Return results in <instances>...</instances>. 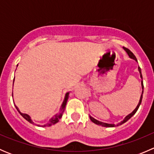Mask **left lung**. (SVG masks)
<instances>
[{"instance_id": "1", "label": "left lung", "mask_w": 154, "mask_h": 154, "mask_svg": "<svg viewBox=\"0 0 154 154\" xmlns=\"http://www.w3.org/2000/svg\"><path fill=\"white\" fill-rule=\"evenodd\" d=\"M124 49L125 50V51L127 53V54H128V56L130 57V58L133 59V60H136V61L137 62V60H136V57H135L134 54H133V53H132L131 51H130V50L127 49V48H124ZM138 69H139V74H140L141 78L142 79V71H141V68H140V67H139V68H138ZM142 95H141L140 100H139V103H138V105H137V106H136V108L135 109L133 110V111L132 112L130 113V114H129L128 116H126L125 119H124L123 122H121V123L119 124V125H118L117 126H119V125H122V124L125 123L126 122H127V121H128L129 119H130V118H131L132 116H133V115H134L135 113L136 112V111H137L138 109H139V106H140L141 103H142V94H143V89H144V85H143V81H142ZM89 118H90V119H91V121L93 122V123L96 124V125H100V126H102V127H116V125H112V124H106V123H103V122H99V121L96 120V119H94V118H92V117H91V116H89Z\"/></svg>"}]
</instances>
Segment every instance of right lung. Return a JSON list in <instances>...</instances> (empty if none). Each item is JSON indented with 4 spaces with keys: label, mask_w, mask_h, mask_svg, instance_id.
<instances>
[{
    "label": "right lung",
    "mask_w": 154,
    "mask_h": 154,
    "mask_svg": "<svg viewBox=\"0 0 154 154\" xmlns=\"http://www.w3.org/2000/svg\"><path fill=\"white\" fill-rule=\"evenodd\" d=\"M68 94H69V93H68V92L66 93V97H65V99H64V101H63V104H62L61 109H60V112L59 113V114L55 115V116H54L53 118H51V119H50L49 122H48V124H46V125H43L42 127H50V126L54 125H55V124H57V122H58L60 120V119H61V118H62L63 112H64V111H65V108H66V103H67V100H68ZM15 107H16V109H17V110H18V112H19L20 114H21V116H22V117L24 118V119H26V120H27V122H29V123L33 124V122H32V121L31 120L30 117H29L28 115L24 114V113H21V112H20L19 110H18V107H17L16 106H15Z\"/></svg>",
    "instance_id": "1"
}]
</instances>
